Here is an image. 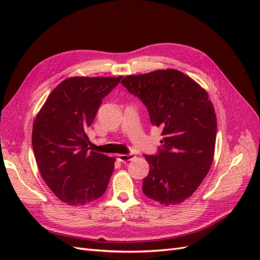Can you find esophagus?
I'll return each mask as SVG.
<instances>
[{
    "label": "esophagus",
    "instance_id": "1",
    "mask_svg": "<svg viewBox=\"0 0 260 260\" xmlns=\"http://www.w3.org/2000/svg\"><path fill=\"white\" fill-rule=\"evenodd\" d=\"M118 157H119V160L122 162L133 160L136 158L135 154H120V155H118Z\"/></svg>",
    "mask_w": 260,
    "mask_h": 260
}]
</instances>
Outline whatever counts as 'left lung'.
Here are the masks:
<instances>
[{"mask_svg": "<svg viewBox=\"0 0 260 260\" xmlns=\"http://www.w3.org/2000/svg\"><path fill=\"white\" fill-rule=\"evenodd\" d=\"M122 85L146 106L162 129L161 147L144 155L149 165L143 193L161 205H177L196 191L214 159L217 119L207 92L176 69L127 76Z\"/></svg>", "mask_w": 260, "mask_h": 260, "instance_id": "obj_1", "label": "left lung"}]
</instances>
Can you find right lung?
Returning a JSON list of instances; mask_svg holds the SVG:
<instances>
[{
    "instance_id": "1",
    "label": "right lung",
    "mask_w": 260,
    "mask_h": 260,
    "mask_svg": "<svg viewBox=\"0 0 260 260\" xmlns=\"http://www.w3.org/2000/svg\"><path fill=\"white\" fill-rule=\"evenodd\" d=\"M121 78H68L52 91L36 118L32 147L39 170L68 205H85L106 191L115 158L89 151L86 132L102 101Z\"/></svg>"
}]
</instances>
